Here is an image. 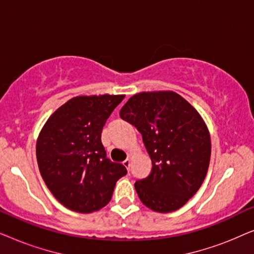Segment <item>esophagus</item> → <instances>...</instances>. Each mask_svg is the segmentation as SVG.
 Segmentation results:
<instances>
[{
  "instance_id": "34e87169",
  "label": "esophagus",
  "mask_w": 254,
  "mask_h": 254,
  "mask_svg": "<svg viewBox=\"0 0 254 254\" xmlns=\"http://www.w3.org/2000/svg\"><path fill=\"white\" fill-rule=\"evenodd\" d=\"M123 164H124L125 166H126L127 170H129V166H130V159H129V158L125 159V161L123 162Z\"/></svg>"
}]
</instances>
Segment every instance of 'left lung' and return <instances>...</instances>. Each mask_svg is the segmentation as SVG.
I'll return each instance as SVG.
<instances>
[{
    "label": "left lung",
    "mask_w": 254,
    "mask_h": 254,
    "mask_svg": "<svg viewBox=\"0 0 254 254\" xmlns=\"http://www.w3.org/2000/svg\"><path fill=\"white\" fill-rule=\"evenodd\" d=\"M120 117L140 131L152 162L150 175L135 183L142 203L158 213L179 209L202 185L209 166L211 143L202 118L173 91L134 95Z\"/></svg>",
    "instance_id": "obj_1"
}]
</instances>
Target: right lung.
I'll list each match as a JSON object with an SVG mask.
<instances>
[{
  "label": "right lung",
  "mask_w": 254,
  "mask_h": 254,
  "mask_svg": "<svg viewBox=\"0 0 254 254\" xmlns=\"http://www.w3.org/2000/svg\"><path fill=\"white\" fill-rule=\"evenodd\" d=\"M119 96L75 97L55 111L37 141L40 175L59 202L78 213L106 206L127 169L107 158L102 130Z\"/></svg>",
  "instance_id": "1"
}]
</instances>
